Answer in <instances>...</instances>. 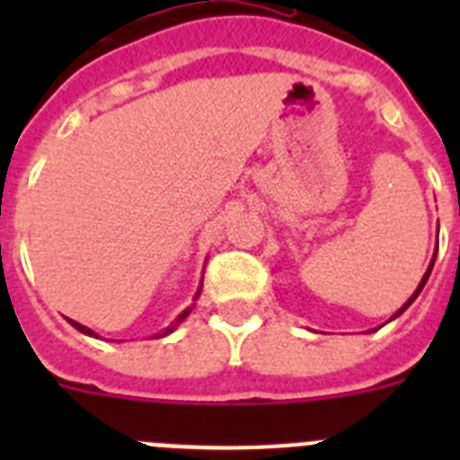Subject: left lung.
<instances>
[{
    "instance_id": "8db88e82",
    "label": "left lung",
    "mask_w": 460,
    "mask_h": 460,
    "mask_svg": "<svg viewBox=\"0 0 460 460\" xmlns=\"http://www.w3.org/2000/svg\"><path fill=\"white\" fill-rule=\"evenodd\" d=\"M436 255H438V251H436V253H433V260H430V265H429V270H426V274H424V276H421V280H420V286H417V290H414V292H412V296H410L408 302H405V304H403V306L398 308V311H396V313H394V315H392V318H389V320L398 318V315H401V313H403V311H405V308H408V306H410V304H412V302H414V299H417V296H420V292H421V290H424V286H426V280H429L430 271H433V265H436Z\"/></svg>"
}]
</instances>
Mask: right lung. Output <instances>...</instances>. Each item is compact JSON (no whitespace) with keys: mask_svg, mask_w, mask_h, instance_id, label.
<instances>
[{"mask_svg":"<svg viewBox=\"0 0 460 460\" xmlns=\"http://www.w3.org/2000/svg\"><path fill=\"white\" fill-rule=\"evenodd\" d=\"M200 290H202V283H200V288H198V292H195V296H193V302L195 299H198V296H200ZM195 306V304H193ZM193 306H189V308H184V311L180 313V315H177V318H174V323L172 324H168V327L164 329V332H161V334H156V336H152V339H164V336H168V334H172L174 329L180 327L181 323H184L186 318H189V313L193 311ZM68 323L73 324V327L78 329V332H83V334H87V336H93V339H99V334H96V332H92V329L89 327H84V324H80V323H75V320H68Z\"/></svg>","mask_w":460,"mask_h":460,"instance_id":"add662e5","label":"right lung"}]
</instances>
